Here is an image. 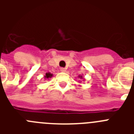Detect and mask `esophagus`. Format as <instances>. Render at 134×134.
Listing matches in <instances>:
<instances>
[{"label":"esophagus","instance_id":"obj_1","mask_svg":"<svg viewBox=\"0 0 134 134\" xmlns=\"http://www.w3.org/2000/svg\"><path fill=\"white\" fill-rule=\"evenodd\" d=\"M60 70H61V72H65L66 71V69L64 68H60Z\"/></svg>","mask_w":134,"mask_h":134}]
</instances>
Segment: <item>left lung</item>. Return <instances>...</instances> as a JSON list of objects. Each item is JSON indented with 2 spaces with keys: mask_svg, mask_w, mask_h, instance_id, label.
I'll return each mask as SVG.
<instances>
[{
  "mask_svg": "<svg viewBox=\"0 0 134 134\" xmlns=\"http://www.w3.org/2000/svg\"><path fill=\"white\" fill-rule=\"evenodd\" d=\"M78 77H79V79H80V80H81V79H83V80H85V79H84V77H83V76H82L79 75V76H78ZM79 82H81V81H79Z\"/></svg>",
  "mask_w": 134,
  "mask_h": 134,
  "instance_id": "1",
  "label": "left lung"
}]
</instances>
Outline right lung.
I'll use <instances>...</instances> for the list:
<instances>
[{
    "mask_svg": "<svg viewBox=\"0 0 134 134\" xmlns=\"http://www.w3.org/2000/svg\"><path fill=\"white\" fill-rule=\"evenodd\" d=\"M52 76H53V74H52V73L50 72H47L46 74V76H44L45 79H48V80H49V79H51Z\"/></svg>",
    "mask_w": 134,
    "mask_h": 134,
    "instance_id": "right-lung-1",
    "label": "right lung"
}]
</instances>
